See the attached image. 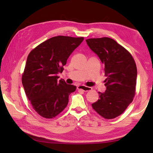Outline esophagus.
I'll list each match as a JSON object with an SVG mask.
<instances>
[{
    "instance_id": "esophagus-1",
    "label": "esophagus",
    "mask_w": 153,
    "mask_h": 153,
    "mask_svg": "<svg viewBox=\"0 0 153 153\" xmlns=\"http://www.w3.org/2000/svg\"><path fill=\"white\" fill-rule=\"evenodd\" d=\"M77 89H80V90H82L83 91H91L92 89L91 87H87V86L83 85H80L77 86Z\"/></svg>"
}]
</instances>
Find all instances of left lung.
Here are the masks:
<instances>
[{"label": "left lung", "mask_w": 153, "mask_h": 153, "mask_svg": "<svg viewBox=\"0 0 153 153\" xmlns=\"http://www.w3.org/2000/svg\"><path fill=\"white\" fill-rule=\"evenodd\" d=\"M90 49L105 66L106 90L99 92L93 108L106 119H113L125 111L135 93L137 67L131 54L109 37L86 40Z\"/></svg>", "instance_id": "left-lung-1"}]
</instances>
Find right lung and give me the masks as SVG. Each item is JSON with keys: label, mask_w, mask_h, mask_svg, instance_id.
Wrapping results in <instances>:
<instances>
[{"label": "right lung", "mask_w": 153, "mask_h": 153, "mask_svg": "<svg viewBox=\"0 0 153 153\" xmlns=\"http://www.w3.org/2000/svg\"><path fill=\"white\" fill-rule=\"evenodd\" d=\"M83 37L56 36L45 41L29 54L22 85L33 109L45 118H53L62 111L76 87L60 79L68 57Z\"/></svg>", "instance_id": "right-lung-1"}]
</instances>
